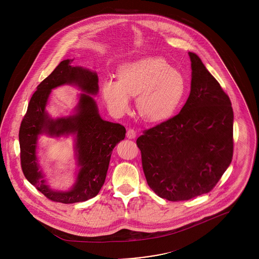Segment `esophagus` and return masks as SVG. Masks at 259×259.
Instances as JSON below:
<instances>
[{"label": "esophagus", "mask_w": 259, "mask_h": 259, "mask_svg": "<svg viewBox=\"0 0 259 259\" xmlns=\"http://www.w3.org/2000/svg\"><path fill=\"white\" fill-rule=\"evenodd\" d=\"M126 137H127L128 139H134L136 137L135 130L132 129V128H129V129L127 130V132H126Z\"/></svg>", "instance_id": "obj_1"}]
</instances>
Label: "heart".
Returning <instances> with one entry per match:
<instances>
[{
	"mask_svg": "<svg viewBox=\"0 0 259 259\" xmlns=\"http://www.w3.org/2000/svg\"><path fill=\"white\" fill-rule=\"evenodd\" d=\"M118 79L109 77L102 82V96L111 113L124 114L136 96L140 115L149 121L170 117L183 104L188 90L181 71L161 57H146L124 63L117 71Z\"/></svg>",
	"mask_w": 259,
	"mask_h": 259,
	"instance_id": "1",
	"label": "heart"
}]
</instances>
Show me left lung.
<instances>
[{
	"label": "left lung",
	"instance_id": "8db88e82",
	"mask_svg": "<svg viewBox=\"0 0 259 259\" xmlns=\"http://www.w3.org/2000/svg\"><path fill=\"white\" fill-rule=\"evenodd\" d=\"M191 90L181 112L137 139L149 187L185 201L209 192L233 156V109L201 59L189 52Z\"/></svg>",
	"mask_w": 259,
	"mask_h": 259
}]
</instances>
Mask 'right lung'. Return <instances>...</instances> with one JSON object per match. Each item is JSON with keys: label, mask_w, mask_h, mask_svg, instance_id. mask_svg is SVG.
Here are the masks:
<instances>
[{"label": "right lung", "mask_w": 259, "mask_h": 259, "mask_svg": "<svg viewBox=\"0 0 259 259\" xmlns=\"http://www.w3.org/2000/svg\"><path fill=\"white\" fill-rule=\"evenodd\" d=\"M72 59L62 61L37 87L29 102L19 129L20 162L25 178L53 202L73 204L95 197L104 185L111 152L125 138L123 125L103 120L96 102L90 96L98 93V76L82 67H73ZM74 84L86 93L81 95L76 113L68 118L51 120L45 111L51 89ZM46 133L59 136H76V154L80 170L73 188L69 192L51 191L39 170L35 155L37 136Z\"/></svg>", "instance_id": "obj_1"}]
</instances>
